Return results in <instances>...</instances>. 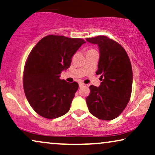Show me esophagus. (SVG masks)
<instances>
[{
  "label": "esophagus",
  "instance_id": "esophagus-1",
  "mask_svg": "<svg viewBox=\"0 0 155 155\" xmlns=\"http://www.w3.org/2000/svg\"><path fill=\"white\" fill-rule=\"evenodd\" d=\"M84 86V83H79V87H82V86Z\"/></svg>",
  "mask_w": 155,
  "mask_h": 155
}]
</instances>
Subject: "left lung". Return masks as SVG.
I'll list each match as a JSON object with an SVG mask.
<instances>
[{
	"instance_id": "obj_1",
	"label": "left lung",
	"mask_w": 155,
	"mask_h": 155,
	"mask_svg": "<svg viewBox=\"0 0 155 155\" xmlns=\"http://www.w3.org/2000/svg\"><path fill=\"white\" fill-rule=\"evenodd\" d=\"M98 45L100 51L98 70L102 82L99 87L90 86L86 98L89 112L104 120L116 118L123 112L130 98L133 70L128 55L119 43L108 37L100 35L86 38Z\"/></svg>"
}]
</instances>
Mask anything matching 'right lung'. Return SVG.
Returning <instances> with one entry per match:
<instances>
[{
	"label": "right lung",
	"mask_w": 155,
	"mask_h": 155,
	"mask_svg": "<svg viewBox=\"0 0 155 155\" xmlns=\"http://www.w3.org/2000/svg\"><path fill=\"white\" fill-rule=\"evenodd\" d=\"M85 42L81 38L50 35L30 51L24 68V91L31 107L41 116L57 118L69 110L79 84L67 83L59 77Z\"/></svg>",
	"instance_id": "add662e5"
}]
</instances>
